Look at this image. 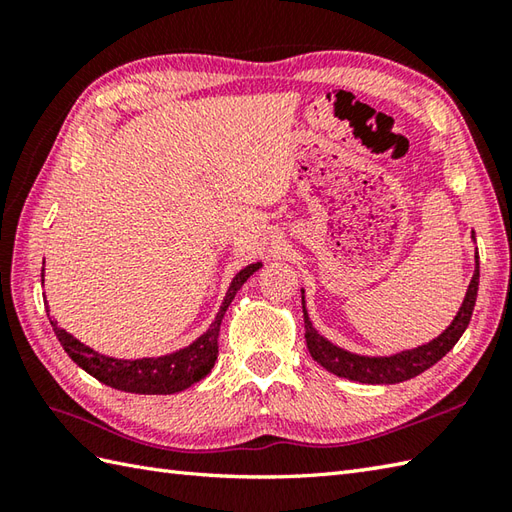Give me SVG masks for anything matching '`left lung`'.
Here are the masks:
<instances>
[{"label": "left lung", "mask_w": 512, "mask_h": 512, "mask_svg": "<svg viewBox=\"0 0 512 512\" xmlns=\"http://www.w3.org/2000/svg\"><path fill=\"white\" fill-rule=\"evenodd\" d=\"M477 286H480V257L475 253V273L471 277V284H469V290H466L462 306L458 314H455V319L451 321L449 328L429 343L413 347V350L391 354V356H361V354L347 352L343 347L325 339V336H321L317 330H314L306 310V297H303V290H301L308 352L314 361L328 369V372L341 378L356 380V383H365V385L402 383V380H409L413 376L422 374L424 369H429L431 365H436L440 358L447 356V352L453 350V345L460 341L464 330L469 328L475 299H477Z\"/></svg>", "instance_id": "left-lung-1"}]
</instances>
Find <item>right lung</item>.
<instances>
[{
  "label": "right lung",
  "mask_w": 512,
  "mask_h": 512,
  "mask_svg": "<svg viewBox=\"0 0 512 512\" xmlns=\"http://www.w3.org/2000/svg\"><path fill=\"white\" fill-rule=\"evenodd\" d=\"M262 268V262L248 264L233 277L231 286L226 290L220 310L215 314V321L209 325L202 336H198L191 345L182 347L178 352L156 358H136V361H125V358H112L94 352L92 347L83 345L72 334L61 330L57 321L52 323V330L57 334L63 350L68 352L72 361L85 369L101 383L114 389L129 391V394H176L198 383L211 372L217 361V336H220V325L224 314L235 299L237 290L244 286V281ZM50 312V310H48Z\"/></svg>",
  "instance_id": "right-lung-1"
}]
</instances>
